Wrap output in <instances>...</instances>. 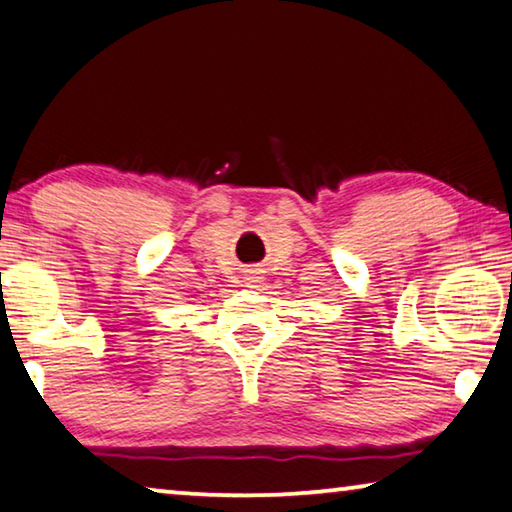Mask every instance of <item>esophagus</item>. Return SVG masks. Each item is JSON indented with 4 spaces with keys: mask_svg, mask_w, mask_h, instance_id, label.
<instances>
[{
    "mask_svg": "<svg viewBox=\"0 0 512 512\" xmlns=\"http://www.w3.org/2000/svg\"><path fill=\"white\" fill-rule=\"evenodd\" d=\"M242 279H245V286L247 288H258L263 283L265 276H263V270H247Z\"/></svg>",
    "mask_w": 512,
    "mask_h": 512,
    "instance_id": "34e87169",
    "label": "esophagus"
}]
</instances>
